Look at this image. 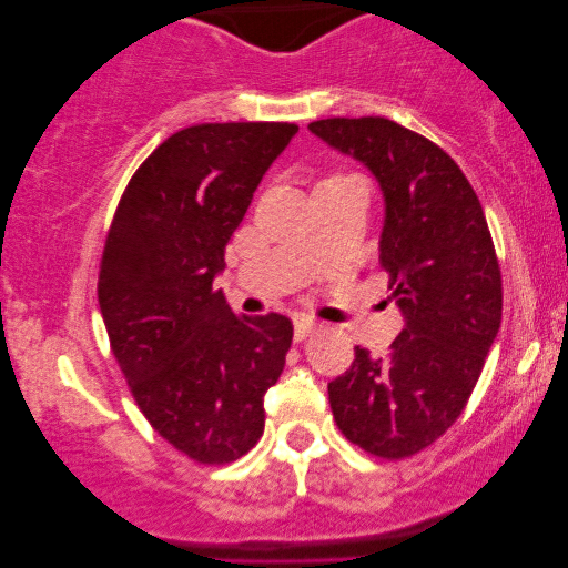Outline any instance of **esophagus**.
<instances>
[{
    "label": "esophagus",
    "mask_w": 568,
    "mask_h": 568,
    "mask_svg": "<svg viewBox=\"0 0 568 568\" xmlns=\"http://www.w3.org/2000/svg\"><path fill=\"white\" fill-rule=\"evenodd\" d=\"M315 328H317V323L313 321V317L297 315L294 317V341H305L307 336H313Z\"/></svg>",
    "instance_id": "obj_1"
}]
</instances>
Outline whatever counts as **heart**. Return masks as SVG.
<instances>
[{
    "instance_id": "heart-1",
    "label": "heart",
    "mask_w": 568,
    "mask_h": 568,
    "mask_svg": "<svg viewBox=\"0 0 568 568\" xmlns=\"http://www.w3.org/2000/svg\"><path fill=\"white\" fill-rule=\"evenodd\" d=\"M346 178H354V175H346V173H333V175H328V178H323V181L317 183V185H325V183H338V181H346Z\"/></svg>"
}]
</instances>
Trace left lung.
Returning <instances> with one entry per match:
<instances>
[{"mask_svg": "<svg viewBox=\"0 0 568 568\" xmlns=\"http://www.w3.org/2000/svg\"><path fill=\"white\" fill-rule=\"evenodd\" d=\"M310 131L354 154L383 185L379 266L406 315L383 359L356 346L328 383L341 434L403 460L457 422L501 325V271L484 206L449 154L390 119H323Z\"/></svg>", "mask_w": 568, "mask_h": 568, "instance_id": "obj_1", "label": "left lung"}]
</instances>
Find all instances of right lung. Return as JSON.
<instances>
[{
  "instance_id": "add662e5",
  "label": "right lung",
  "mask_w": 568,
  "mask_h": 568,
  "mask_svg": "<svg viewBox=\"0 0 568 568\" xmlns=\"http://www.w3.org/2000/svg\"><path fill=\"white\" fill-rule=\"evenodd\" d=\"M297 123H196L131 175L105 235L98 302L115 362L152 429L201 465L251 453L292 321L235 315L214 276L253 191Z\"/></svg>"
}]
</instances>
